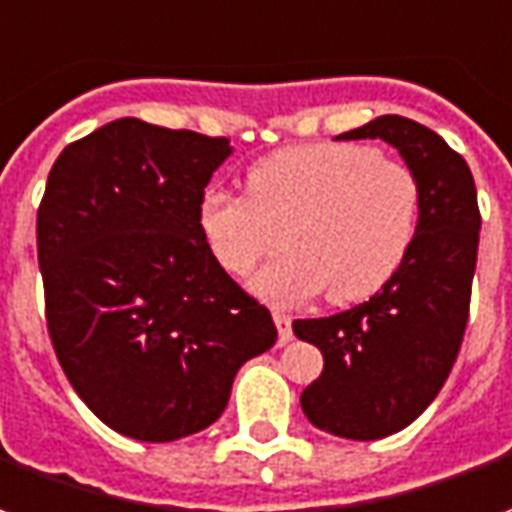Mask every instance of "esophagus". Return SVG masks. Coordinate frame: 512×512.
<instances>
[{"label":"esophagus","instance_id":"1","mask_svg":"<svg viewBox=\"0 0 512 512\" xmlns=\"http://www.w3.org/2000/svg\"><path fill=\"white\" fill-rule=\"evenodd\" d=\"M271 316H274V324H277V341H280V346L291 343V338H293L291 321L293 318L288 316V313H282V310H274Z\"/></svg>","mask_w":512,"mask_h":512}]
</instances>
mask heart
<instances>
[{"label": "heart", "instance_id": "heart-1", "mask_svg": "<svg viewBox=\"0 0 512 512\" xmlns=\"http://www.w3.org/2000/svg\"><path fill=\"white\" fill-rule=\"evenodd\" d=\"M421 182L405 160L377 146L321 141L282 149L246 171V196L210 188L196 205V230L230 277L260 271L255 291L305 302L327 291L352 305L385 288L416 244Z\"/></svg>", "mask_w": 512, "mask_h": 512}]
</instances>
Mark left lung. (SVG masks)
Segmentation results:
<instances>
[{
	"mask_svg": "<svg viewBox=\"0 0 512 512\" xmlns=\"http://www.w3.org/2000/svg\"><path fill=\"white\" fill-rule=\"evenodd\" d=\"M343 141L382 138L421 182L416 244L363 305L327 318H296V338L324 355V371L302 391L318 430L377 441L413 424L438 396L466 332L480 244L477 188L466 160L438 132L405 116H380Z\"/></svg>",
	"mask_w": 512,
	"mask_h": 512,
	"instance_id": "8db88e82",
	"label": "left lung"
}]
</instances>
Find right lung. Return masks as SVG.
<instances>
[{
  "instance_id": "add662e5",
  "label": "right lung",
  "mask_w": 512,
  "mask_h": 512,
  "mask_svg": "<svg viewBox=\"0 0 512 512\" xmlns=\"http://www.w3.org/2000/svg\"><path fill=\"white\" fill-rule=\"evenodd\" d=\"M227 138L116 119L69 144L38 207V266L55 355L85 405L127 438L210 427L271 313L210 257L196 205Z\"/></svg>"
}]
</instances>
